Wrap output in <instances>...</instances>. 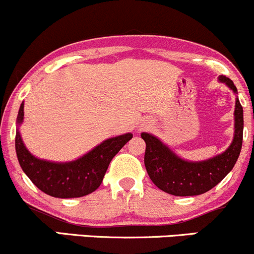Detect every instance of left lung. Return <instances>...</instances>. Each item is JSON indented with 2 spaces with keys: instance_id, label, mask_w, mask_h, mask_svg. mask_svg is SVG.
<instances>
[{
  "instance_id": "left-lung-1",
  "label": "left lung",
  "mask_w": 254,
  "mask_h": 254,
  "mask_svg": "<svg viewBox=\"0 0 254 254\" xmlns=\"http://www.w3.org/2000/svg\"><path fill=\"white\" fill-rule=\"evenodd\" d=\"M218 81L226 84L235 95L238 90L234 82L224 75ZM244 134V110L235 99L234 138L226 151L205 161L192 162L179 157L169 146L151 133L142 132L141 138L146 142L144 163L151 181L164 190L176 196L199 195L207 192L223 180L233 169L242 146Z\"/></svg>"
}]
</instances>
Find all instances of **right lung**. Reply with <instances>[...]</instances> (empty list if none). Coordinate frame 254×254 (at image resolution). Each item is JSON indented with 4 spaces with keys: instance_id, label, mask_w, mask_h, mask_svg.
Masks as SVG:
<instances>
[{
    "instance_id": "right-lung-1",
    "label": "right lung",
    "mask_w": 254,
    "mask_h": 254,
    "mask_svg": "<svg viewBox=\"0 0 254 254\" xmlns=\"http://www.w3.org/2000/svg\"><path fill=\"white\" fill-rule=\"evenodd\" d=\"M24 121V102L16 118L15 151L21 169L42 192L55 198H79L101 186L114 156L130 139L132 133L109 138L84 156L70 162H51L33 156L25 146L19 127Z\"/></svg>"
}]
</instances>
